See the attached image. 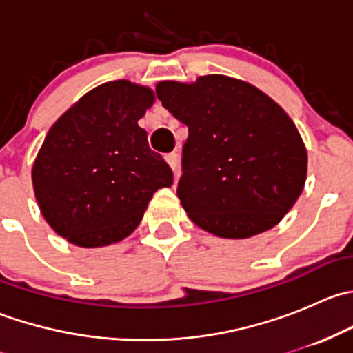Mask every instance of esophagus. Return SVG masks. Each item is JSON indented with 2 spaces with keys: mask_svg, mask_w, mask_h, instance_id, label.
Here are the masks:
<instances>
[{
  "mask_svg": "<svg viewBox=\"0 0 353 353\" xmlns=\"http://www.w3.org/2000/svg\"><path fill=\"white\" fill-rule=\"evenodd\" d=\"M165 160H167V163L170 165V169H172L174 172H177V165H179V157H177L176 152H172V154H167Z\"/></svg>",
  "mask_w": 353,
  "mask_h": 353,
  "instance_id": "esophagus-1",
  "label": "esophagus"
}]
</instances>
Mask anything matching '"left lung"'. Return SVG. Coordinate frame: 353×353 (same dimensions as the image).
Returning a JSON list of instances; mask_svg holds the SVG:
<instances>
[{"instance_id":"1","label":"left lung","mask_w":353,"mask_h":353,"mask_svg":"<svg viewBox=\"0 0 353 353\" xmlns=\"http://www.w3.org/2000/svg\"><path fill=\"white\" fill-rule=\"evenodd\" d=\"M162 105L186 124L177 196L210 234L245 239L275 227L301 196L307 154L285 110L223 74L160 81Z\"/></svg>"}]
</instances>
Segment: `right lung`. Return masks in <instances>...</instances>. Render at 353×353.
<instances>
[{"mask_svg":"<svg viewBox=\"0 0 353 353\" xmlns=\"http://www.w3.org/2000/svg\"><path fill=\"white\" fill-rule=\"evenodd\" d=\"M152 102L150 88L109 81L49 130L32 183L44 219L70 243L99 248L124 239L155 191L172 186V169L138 126Z\"/></svg>","mask_w":353,"mask_h":353,"instance_id":"add662e5","label":"right lung"}]
</instances>
